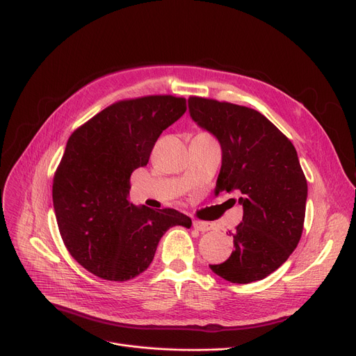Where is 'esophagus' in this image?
<instances>
[{
  "mask_svg": "<svg viewBox=\"0 0 356 356\" xmlns=\"http://www.w3.org/2000/svg\"><path fill=\"white\" fill-rule=\"evenodd\" d=\"M193 228L199 232H208L213 229V225L211 222H204V220H195L193 222Z\"/></svg>",
  "mask_w": 356,
  "mask_h": 356,
  "instance_id": "obj_1",
  "label": "esophagus"
}]
</instances>
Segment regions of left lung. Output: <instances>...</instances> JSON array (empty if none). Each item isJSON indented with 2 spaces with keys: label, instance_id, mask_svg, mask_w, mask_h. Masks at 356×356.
Instances as JSON below:
<instances>
[{
  "label": "left lung",
  "instance_id": "obj_1",
  "mask_svg": "<svg viewBox=\"0 0 356 356\" xmlns=\"http://www.w3.org/2000/svg\"><path fill=\"white\" fill-rule=\"evenodd\" d=\"M189 111L222 148L216 193L238 191L244 208L232 234L235 250L209 267L236 284L263 280L286 263L303 232L307 180L296 148L252 108L191 97Z\"/></svg>",
  "mask_w": 356,
  "mask_h": 356
}]
</instances>
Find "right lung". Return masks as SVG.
<instances>
[{
  "instance_id": "obj_1",
  "label": "right lung",
  "mask_w": 356,
  "mask_h": 356,
  "mask_svg": "<svg viewBox=\"0 0 356 356\" xmlns=\"http://www.w3.org/2000/svg\"><path fill=\"white\" fill-rule=\"evenodd\" d=\"M186 112V99L148 95L118 101L69 137L53 177V208L70 255L89 273L127 282L152 264L172 227H192L176 209L137 208L129 177L148 163L163 131Z\"/></svg>"
}]
</instances>
